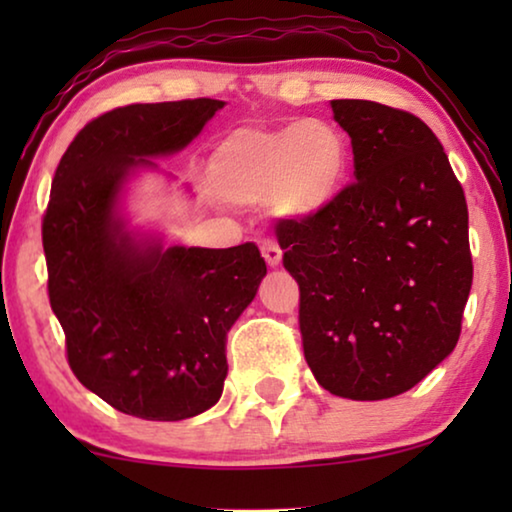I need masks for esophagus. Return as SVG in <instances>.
<instances>
[{
	"mask_svg": "<svg viewBox=\"0 0 512 512\" xmlns=\"http://www.w3.org/2000/svg\"><path fill=\"white\" fill-rule=\"evenodd\" d=\"M261 254L265 258V263H268V268H279V265H282V249H279L275 242H265L261 247Z\"/></svg>",
	"mask_w": 512,
	"mask_h": 512,
	"instance_id": "34e87169",
	"label": "esophagus"
}]
</instances>
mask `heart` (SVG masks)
<instances>
[{
  "instance_id": "1",
  "label": "heart",
  "mask_w": 512,
  "mask_h": 512,
  "mask_svg": "<svg viewBox=\"0 0 512 512\" xmlns=\"http://www.w3.org/2000/svg\"><path fill=\"white\" fill-rule=\"evenodd\" d=\"M209 181L235 205L268 202L277 219L305 223L338 205L354 174L345 130L307 118L228 132L209 156Z\"/></svg>"
}]
</instances>
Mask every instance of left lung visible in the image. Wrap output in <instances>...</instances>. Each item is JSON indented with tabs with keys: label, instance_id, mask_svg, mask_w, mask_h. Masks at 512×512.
Instances as JSON below:
<instances>
[{
	"label": "left lung",
	"instance_id": "1",
	"mask_svg": "<svg viewBox=\"0 0 512 512\" xmlns=\"http://www.w3.org/2000/svg\"><path fill=\"white\" fill-rule=\"evenodd\" d=\"M356 184L338 205L277 228L300 286L305 361L326 391L382 401L457 347L471 293L468 209L438 137L408 111L331 100Z\"/></svg>",
	"mask_w": 512,
	"mask_h": 512
}]
</instances>
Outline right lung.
<instances>
[{"mask_svg":"<svg viewBox=\"0 0 512 512\" xmlns=\"http://www.w3.org/2000/svg\"><path fill=\"white\" fill-rule=\"evenodd\" d=\"M223 107L200 97L114 109L55 170L41 228L48 298L74 375L125 415L179 422L219 403L228 331L268 272L256 244L167 247L163 230L128 212L132 181H177L156 158L184 151Z\"/></svg>","mask_w":512,"mask_h":512,"instance_id":"add662e5","label":"right lung"}]
</instances>
